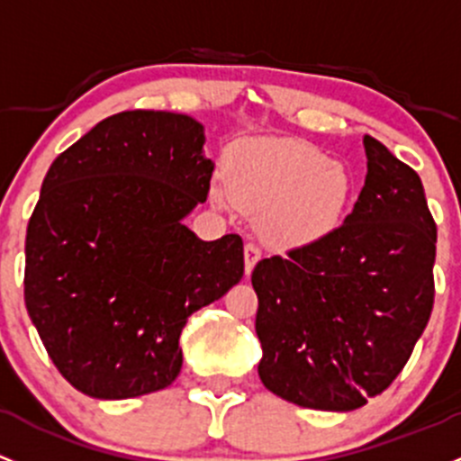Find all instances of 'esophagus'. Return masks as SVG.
<instances>
[{"label": "esophagus", "instance_id": "esophagus-1", "mask_svg": "<svg viewBox=\"0 0 461 461\" xmlns=\"http://www.w3.org/2000/svg\"><path fill=\"white\" fill-rule=\"evenodd\" d=\"M260 260V247L254 245V243H247L245 245V274L249 276L251 271H254L256 263Z\"/></svg>", "mask_w": 461, "mask_h": 461}]
</instances>
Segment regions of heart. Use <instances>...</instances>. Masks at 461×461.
Here are the masks:
<instances>
[{
    "label": "heart",
    "instance_id": "b5f03b06",
    "mask_svg": "<svg viewBox=\"0 0 461 461\" xmlns=\"http://www.w3.org/2000/svg\"><path fill=\"white\" fill-rule=\"evenodd\" d=\"M216 203L256 214L265 239L304 245L331 234L353 196V178L322 149L292 139H251L231 149L230 183L216 178Z\"/></svg>",
    "mask_w": 461,
    "mask_h": 461
}]
</instances>
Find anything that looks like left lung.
<instances>
[{
  "mask_svg": "<svg viewBox=\"0 0 461 461\" xmlns=\"http://www.w3.org/2000/svg\"><path fill=\"white\" fill-rule=\"evenodd\" d=\"M365 152L345 222L251 271L258 375L304 409L353 411L389 389L433 312L438 227L422 181L369 134Z\"/></svg>",
  "mask_w": 461,
  "mask_h": 461,
  "instance_id": "left-lung-1",
  "label": "left lung"
}]
</instances>
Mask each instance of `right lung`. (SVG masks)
Segmentation results:
<instances>
[{
	"instance_id": "right-lung-1",
	"label": "right lung",
	"mask_w": 461,
	"mask_h": 461,
	"mask_svg": "<svg viewBox=\"0 0 461 461\" xmlns=\"http://www.w3.org/2000/svg\"><path fill=\"white\" fill-rule=\"evenodd\" d=\"M205 132L176 113L128 110L52 161L28 221L23 298L48 356L81 393L125 400L166 389L194 312L245 271L243 239L183 225L205 203Z\"/></svg>"
}]
</instances>
